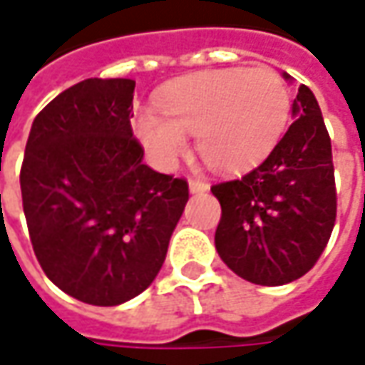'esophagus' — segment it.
<instances>
[{
  "mask_svg": "<svg viewBox=\"0 0 365 365\" xmlns=\"http://www.w3.org/2000/svg\"><path fill=\"white\" fill-rule=\"evenodd\" d=\"M189 189H190V192H205V190H209V182H207V180H203V178L190 176Z\"/></svg>",
  "mask_w": 365,
  "mask_h": 365,
  "instance_id": "34e87169",
  "label": "esophagus"
}]
</instances>
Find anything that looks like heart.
<instances>
[{
  "label": "heart",
  "instance_id": "b5f03b06",
  "mask_svg": "<svg viewBox=\"0 0 365 365\" xmlns=\"http://www.w3.org/2000/svg\"><path fill=\"white\" fill-rule=\"evenodd\" d=\"M160 113L135 109L133 130L148 156L173 168L187 135L211 168L244 170L264 160L290 120V93L272 68H223L182 77L156 95Z\"/></svg>",
  "mask_w": 365,
  "mask_h": 365
}]
</instances>
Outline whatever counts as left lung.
I'll return each mask as SVG.
<instances>
[{
	"label": "left lung",
	"mask_w": 365,
	"mask_h": 365,
	"mask_svg": "<svg viewBox=\"0 0 365 365\" xmlns=\"http://www.w3.org/2000/svg\"><path fill=\"white\" fill-rule=\"evenodd\" d=\"M292 115L297 120L259 166L211 187L221 205L219 256L237 276L262 287H280L309 272L337 217L331 138L307 85L299 87Z\"/></svg>",
	"instance_id": "obj_1"
}]
</instances>
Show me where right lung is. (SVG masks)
<instances>
[{"label": "right lung", "mask_w": 365, "mask_h": 365, "mask_svg": "<svg viewBox=\"0 0 365 365\" xmlns=\"http://www.w3.org/2000/svg\"><path fill=\"white\" fill-rule=\"evenodd\" d=\"M135 81L85 78L36 115L20 187L44 274L77 301L115 307L160 272L189 201L187 178L152 170L133 135Z\"/></svg>", "instance_id": "add662e5"}]
</instances>
